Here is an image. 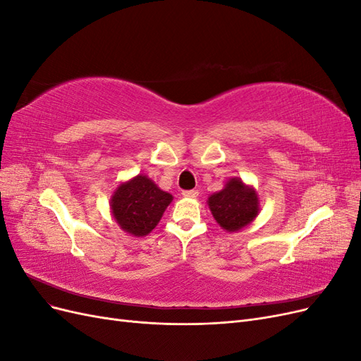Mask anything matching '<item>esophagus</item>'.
<instances>
[{
  "label": "esophagus",
  "instance_id": "1",
  "mask_svg": "<svg viewBox=\"0 0 361 361\" xmlns=\"http://www.w3.org/2000/svg\"><path fill=\"white\" fill-rule=\"evenodd\" d=\"M182 195H183V197L194 199V197H197V195H199V191H195V190H185V191H182Z\"/></svg>",
  "mask_w": 361,
  "mask_h": 361
}]
</instances>
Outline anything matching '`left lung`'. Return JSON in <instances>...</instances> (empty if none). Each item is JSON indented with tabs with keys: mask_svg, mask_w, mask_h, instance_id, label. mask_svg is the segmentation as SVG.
Here are the masks:
<instances>
[{
	"mask_svg": "<svg viewBox=\"0 0 361 361\" xmlns=\"http://www.w3.org/2000/svg\"><path fill=\"white\" fill-rule=\"evenodd\" d=\"M207 204L216 223L228 232L245 227L259 212L256 191L238 178H232L226 183L224 190L212 194L207 199Z\"/></svg>",
	"mask_w": 361,
	"mask_h": 361,
	"instance_id": "left-lung-1",
	"label": "left lung"
}]
</instances>
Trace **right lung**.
Wrapping results in <instances>:
<instances>
[{
  "label": "right lung",
  "mask_w": 361,
  "mask_h": 361,
  "mask_svg": "<svg viewBox=\"0 0 361 361\" xmlns=\"http://www.w3.org/2000/svg\"><path fill=\"white\" fill-rule=\"evenodd\" d=\"M171 200V194L159 190L147 176L138 174L117 188L111 199V211L125 232L145 236L154 231Z\"/></svg>",
  "instance_id": "1"
}]
</instances>
